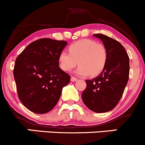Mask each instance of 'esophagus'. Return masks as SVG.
<instances>
[{
    "label": "esophagus",
    "instance_id": "1",
    "mask_svg": "<svg viewBox=\"0 0 145 145\" xmlns=\"http://www.w3.org/2000/svg\"><path fill=\"white\" fill-rule=\"evenodd\" d=\"M71 81L72 82H74V81H77V78H76V77H74V76H71Z\"/></svg>",
    "mask_w": 145,
    "mask_h": 145
}]
</instances>
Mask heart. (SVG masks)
I'll return each instance as SVG.
<instances>
[{
	"instance_id": "b5f03b06",
	"label": "heart",
	"mask_w": 145,
	"mask_h": 145,
	"mask_svg": "<svg viewBox=\"0 0 145 145\" xmlns=\"http://www.w3.org/2000/svg\"><path fill=\"white\" fill-rule=\"evenodd\" d=\"M69 52L63 50L58 56L60 68L71 71L80 64L76 73L81 76H96L104 70L107 60V52L104 45L91 39H82L69 47Z\"/></svg>"
}]
</instances>
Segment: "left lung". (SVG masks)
I'll return each instance as SVG.
<instances>
[{"label":"left lung","mask_w":145,"mask_h":145,"mask_svg":"<svg viewBox=\"0 0 145 145\" xmlns=\"http://www.w3.org/2000/svg\"><path fill=\"white\" fill-rule=\"evenodd\" d=\"M107 52V60L103 71L96 78L86 80V88L82 100L88 109L96 113L112 110L123 95L129 78V57L119 42L107 36L97 33Z\"/></svg>","instance_id":"8db88e82"}]
</instances>
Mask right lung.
I'll return each mask as SVG.
<instances>
[{
    "instance_id": "1",
    "label": "right lung",
    "mask_w": 145,
    "mask_h": 145,
    "mask_svg": "<svg viewBox=\"0 0 145 145\" xmlns=\"http://www.w3.org/2000/svg\"><path fill=\"white\" fill-rule=\"evenodd\" d=\"M64 40L41 39L30 43L15 60L14 74L18 97L29 110L45 114L57 103L70 76L59 67Z\"/></svg>"
}]
</instances>
